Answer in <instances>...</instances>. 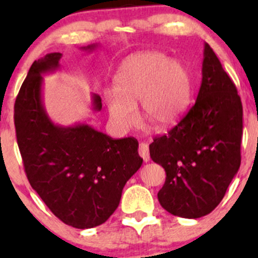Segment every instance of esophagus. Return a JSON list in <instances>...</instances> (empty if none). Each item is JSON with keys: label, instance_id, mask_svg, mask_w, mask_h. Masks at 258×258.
Masks as SVG:
<instances>
[{"label": "esophagus", "instance_id": "esophagus-1", "mask_svg": "<svg viewBox=\"0 0 258 258\" xmlns=\"http://www.w3.org/2000/svg\"><path fill=\"white\" fill-rule=\"evenodd\" d=\"M138 153L142 156V159L144 160V162H148L150 160V154H149V147L147 143H139L138 147Z\"/></svg>", "mask_w": 258, "mask_h": 258}]
</instances>
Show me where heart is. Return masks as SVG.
Segmentation results:
<instances>
[{
    "instance_id": "heart-1",
    "label": "heart",
    "mask_w": 258,
    "mask_h": 258,
    "mask_svg": "<svg viewBox=\"0 0 258 258\" xmlns=\"http://www.w3.org/2000/svg\"><path fill=\"white\" fill-rule=\"evenodd\" d=\"M116 92L105 94L111 120L120 130H128L142 115L159 128L176 123L188 105L190 78L182 64L156 52L139 53L123 61L114 76Z\"/></svg>"
}]
</instances>
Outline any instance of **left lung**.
I'll return each instance as SVG.
<instances>
[{"instance_id": "left-lung-1", "label": "left lung", "mask_w": 258, "mask_h": 258, "mask_svg": "<svg viewBox=\"0 0 258 258\" xmlns=\"http://www.w3.org/2000/svg\"><path fill=\"white\" fill-rule=\"evenodd\" d=\"M242 105L235 85L205 43L197 100L167 135L154 138L150 158L166 180L158 193L167 212L183 218L209 215L240 167Z\"/></svg>"}]
</instances>
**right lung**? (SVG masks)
I'll return each instance as SVG.
<instances>
[{
    "label": "right lung",
    "instance_id": "add662e5",
    "mask_svg": "<svg viewBox=\"0 0 258 258\" xmlns=\"http://www.w3.org/2000/svg\"><path fill=\"white\" fill-rule=\"evenodd\" d=\"M60 58L49 53L32 63L14 104L17 142L29 183L52 214L68 226L87 229L114 214L143 159L136 138L114 139L88 125L63 127L49 120L41 96L42 74L58 69ZM93 109H102L98 94H93Z\"/></svg>",
    "mask_w": 258,
    "mask_h": 258
}]
</instances>
